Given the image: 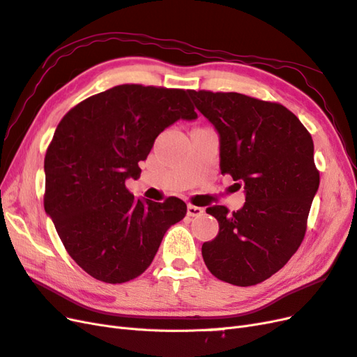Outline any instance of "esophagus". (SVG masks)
I'll return each mask as SVG.
<instances>
[{"instance_id": "34e87169", "label": "esophagus", "mask_w": 357, "mask_h": 357, "mask_svg": "<svg viewBox=\"0 0 357 357\" xmlns=\"http://www.w3.org/2000/svg\"><path fill=\"white\" fill-rule=\"evenodd\" d=\"M204 213V208L201 207H197V205H188V215H190V218H198V215H201Z\"/></svg>"}]
</instances>
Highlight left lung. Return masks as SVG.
Masks as SVG:
<instances>
[{
  "label": "left lung",
  "instance_id": "8db88e82",
  "mask_svg": "<svg viewBox=\"0 0 357 357\" xmlns=\"http://www.w3.org/2000/svg\"><path fill=\"white\" fill-rule=\"evenodd\" d=\"M220 135V171L244 188L238 211L208 207L219 234L202 244L204 262L222 282L253 286L282 269L307 231L319 189L314 144L284 105L236 92L189 91Z\"/></svg>",
  "mask_w": 357,
  "mask_h": 357
}]
</instances>
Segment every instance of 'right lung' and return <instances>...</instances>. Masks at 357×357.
<instances>
[{
	"instance_id": "add662e5",
	"label": "right lung",
	"mask_w": 357,
	"mask_h": 357,
	"mask_svg": "<svg viewBox=\"0 0 357 357\" xmlns=\"http://www.w3.org/2000/svg\"><path fill=\"white\" fill-rule=\"evenodd\" d=\"M178 119H197L188 91L126 83L74 105L53 134L45 210L73 261L100 282L142 275L167 229L186 215L181 199H135L125 185Z\"/></svg>"
}]
</instances>
